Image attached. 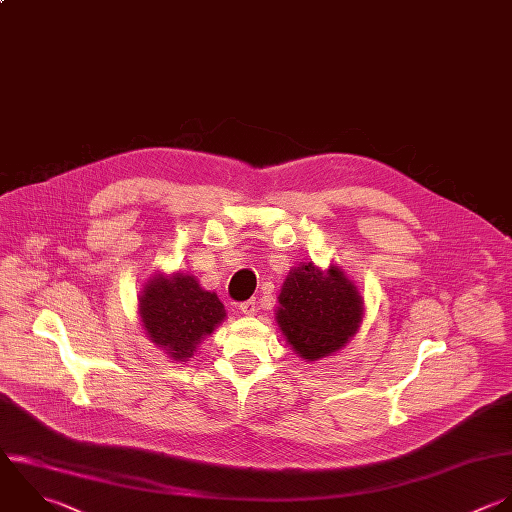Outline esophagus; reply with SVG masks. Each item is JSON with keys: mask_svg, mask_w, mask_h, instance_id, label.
I'll return each mask as SVG.
<instances>
[{"mask_svg": "<svg viewBox=\"0 0 512 512\" xmlns=\"http://www.w3.org/2000/svg\"><path fill=\"white\" fill-rule=\"evenodd\" d=\"M240 312L246 314V316H254L256 314V302L254 300H246V302H240Z\"/></svg>", "mask_w": 512, "mask_h": 512, "instance_id": "esophagus-1", "label": "esophagus"}]
</instances>
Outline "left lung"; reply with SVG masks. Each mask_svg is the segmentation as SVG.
Wrapping results in <instances>:
<instances>
[{
	"label": "left lung",
	"instance_id": "8db88e82",
	"mask_svg": "<svg viewBox=\"0 0 512 512\" xmlns=\"http://www.w3.org/2000/svg\"><path fill=\"white\" fill-rule=\"evenodd\" d=\"M278 302L280 330L304 360L342 348L362 320V298L338 266L322 272L308 262L290 270Z\"/></svg>",
	"mask_w": 512,
	"mask_h": 512
}]
</instances>
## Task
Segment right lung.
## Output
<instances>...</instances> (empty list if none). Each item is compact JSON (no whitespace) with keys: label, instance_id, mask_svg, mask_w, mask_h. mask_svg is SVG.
<instances>
[{"label":"right lung","instance_id":"right-lung-1","mask_svg":"<svg viewBox=\"0 0 512 512\" xmlns=\"http://www.w3.org/2000/svg\"><path fill=\"white\" fill-rule=\"evenodd\" d=\"M140 316L152 342L174 360H186L196 344L224 320L226 310L216 294L204 290L194 276H158L140 296Z\"/></svg>","mask_w":512,"mask_h":512}]
</instances>
